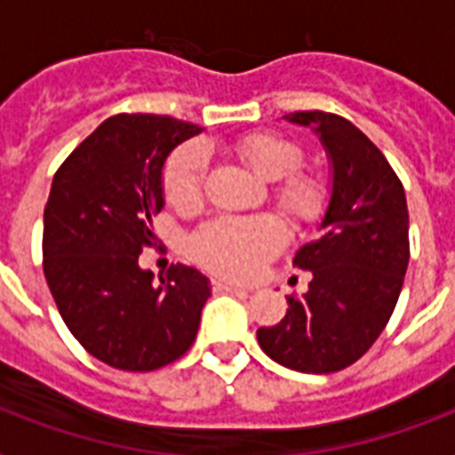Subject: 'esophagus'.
Segmentation results:
<instances>
[{
  "instance_id": "1",
  "label": "esophagus",
  "mask_w": 455,
  "mask_h": 455,
  "mask_svg": "<svg viewBox=\"0 0 455 455\" xmlns=\"http://www.w3.org/2000/svg\"><path fill=\"white\" fill-rule=\"evenodd\" d=\"M212 291H217V292H250V288H245V285H238V283H231V281L214 278Z\"/></svg>"
}]
</instances>
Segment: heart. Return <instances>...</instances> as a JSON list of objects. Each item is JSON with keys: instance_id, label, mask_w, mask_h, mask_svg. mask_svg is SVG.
<instances>
[{"instance_id": "obj_1", "label": "heart", "mask_w": 455, "mask_h": 455, "mask_svg": "<svg viewBox=\"0 0 455 455\" xmlns=\"http://www.w3.org/2000/svg\"><path fill=\"white\" fill-rule=\"evenodd\" d=\"M234 151L250 170L274 181V203L295 227H314L331 205V184L318 172H304L298 141L276 132H255L235 141ZM207 156L203 146L184 144L167 157L163 170L164 200L188 212L203 203ZM285 245V227L274 214L217 217L188 238V252L198 264L228 278H250Z\"/></svg>"}]
</instances>
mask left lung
<instances>
[{
  "instance_id": "left-lung-1",
  "label": "left lung",
  "mask_w": 455,
  "mask_h": 455,
  "mask_svg": "<svg viewBox=\"0 0 455 455\" xmlns=\"http://www.w3.org/2000/svg\"><path fill=\"white\" fill-rule=\"evenodd\" d=\"M291 123L321 134L332 163L331 205L316 241L292 267L311 271L307 295H288L281 323L257 331L267 356L299 373L352 366L385 331L409 267V207L387 157L349 120L298 110Z\"/></svg>"
}]
</instances>
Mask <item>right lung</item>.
Wrapping results in <instances>:
<instances>
[{"instance_id": "obj_1", "label": "right lung", "mask_w": 455, "mask_h": 455, "mask_svg": "<svg viewBox=\"0 0 455 455\" xmlns=\"http://www.w3.org/2000/svg\"><path fill=\"white\" fill-rule=\"evenodd\" d=\"M198 127L170 116L120 113L63 160L44 207L42 267L75 339L117 371L146 373L191 349L210 285L177 264L160 283L139 267L156 245L163 164Z\"/></svg>"}]
</instances>
